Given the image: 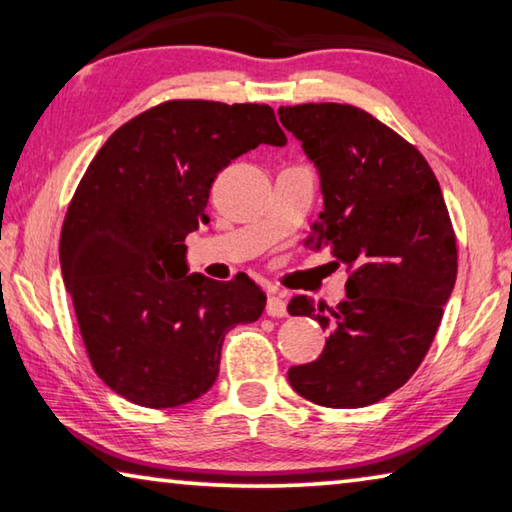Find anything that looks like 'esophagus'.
Returning <instances> with one entry per match:
<instances>
[{
  "mask_svg": "<svg viewBox=\"0 0 512 512\" xmlns=\"http://www.w3.org/2000/svg\"><path fill=\"white\" fill-rule=\"evenodd\" d=\"M266 314L271 318H280V316H287V302H284L277 293H271L266 300Z\"/></svg>",
  "mask_w": 512,
  "mask_h": 512,
  "instance_id": "obj_1",
  "label": "esophagus"
}]
</instances>
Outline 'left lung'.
I'll use <instances>...</instances> for the list:
<instances>
[{
	"instance_id": "left-lung-1",
	"label": "left lung",
	"mask_w": 512,
	"mask_h": 512,
	"mask_svg": "<svg viewBox=\"0 0 512 512\" xmlns=\"http://www.w3.org/2000/svg\"><path fill=\"white\" fill-rule=\"evenodd\" d=\"M277 115L320 173L325 210L309 248H329L350 273L336 307L289 302L291 316L329 332L316 361L289 368V384L314 404L361 409L404 386L431 348L456 282L452 219L424 155L370 112L302 103Z\"/></svg>"
}]
</instances>
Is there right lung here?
Wrapping results in <instances>:
<instances>
[{"label": "right lung", "instance_id": "1", "mask_svg": "<svg viewBox=\"0 0 512 512\" xmlns=\"http://www.w3.org/2000/svg\"><path fill=\"white\" fill-rule=\"evenodd\" d=\"M259 144H287L271 106L173 99L119 126L83 173L60 268L94 372L128 402L201 397L225 334L262 316L266 296L248 275L216 282L185 262L216 173Z\"/></svg>", "mask_w": 512, "mask_h": 512}]
</instances>
